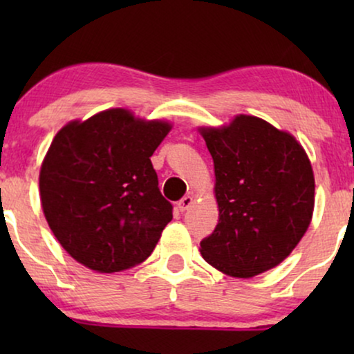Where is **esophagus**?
I'll return each instance as SVG.
<instances>
[{"instance_id": "obj_1", "label": "esophagus", "mask_w": 354, "mask_h": 354, "mask_svg": "<svg viewBox=\"0 0 354 354\" xmlns=\"http://www.w3.org/2000/svg\"><path fill=\"white\" fill-rule=\"evenodd\" d=\"M192 205H193V198L190 195H187V196H183L182 200L177 203V207H178V211L183 212V211H187Z\"/></svg>"}]
</instances>
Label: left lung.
<instances>
[{"label": "left lung", "mask_w": 354, "mask_h": 354, "mask_svg": "<svg viewBox=\"0 0 354 354\" xmlns=\"http://www.w3.org/2000/svg\"><path fill=\"white\" fill-rule=\"evenodd\" d=\"M214 161L219 224L201 240L206 263L250 279L282 263L308 230L314 209L311 162L297 140L263 119L236 115L201 129Z\"/></svg>", "instance_id": "1"}]
</instances>
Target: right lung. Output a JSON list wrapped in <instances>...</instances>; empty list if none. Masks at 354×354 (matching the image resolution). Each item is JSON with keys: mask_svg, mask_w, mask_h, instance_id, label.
Returning a JSON list of instances; mask_svg holds the SVG:
<instances>
[{"mask_svg": "<svg viewBox=\"0 0 354 354\" xmlns=\"http://www.w3.org/2000/svg\"><path fill=\"white\" fill-rule=\"evenodd\" d=\"M171 125L108 109L56 133L40 171L48 225L62 248L96 272H119L153 253L172 205L161 195L154 149Z\"/></svg>", "mask_w": 354, "mask_h": 354, "instance_id": "add662e5", "label": "right lung"}]
</instances>
